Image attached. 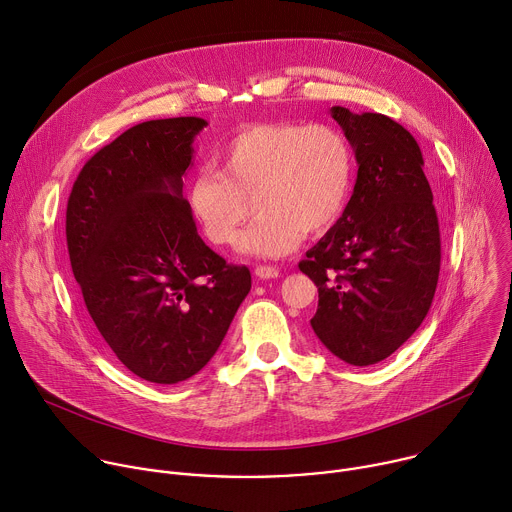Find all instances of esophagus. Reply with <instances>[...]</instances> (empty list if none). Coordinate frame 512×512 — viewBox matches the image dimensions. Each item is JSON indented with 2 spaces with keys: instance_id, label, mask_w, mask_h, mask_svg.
Segmentation results:
<instances>
[{
  "instance_id": "34e87169",
  "label": "esophagus",
  "mask_w": 512,
  "mask_h": 512,
  "mask_svg": "<svg viewBox=\"0 0 512 512\" xmlns=\"http://www.w3.org/2000/svg\"><path fill=\"white\" fill-rule=\"evenodd\" d=\"M255 275L259 279H275V277H279V269L273 265H257Z\"/></svg>"
}]
</instances>
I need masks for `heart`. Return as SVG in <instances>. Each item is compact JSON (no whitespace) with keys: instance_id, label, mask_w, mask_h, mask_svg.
I'll list each match as a JSON object with an SVG mask.
<instances>
[{"instance_id":"b5f03b06","label":"heart","mask_w":512,"mask_h":512,"mask_svg":"<svg viewBox=\"0 0 512 512\" xmlns=\"http://www.w3.org/2000/svg\"><path fill=\"white\" fill-rule=\"evenodd\" d=\"M218 174L198 172L186 192L200 233L231 245L255 206L239 251L281 257L306 237L326 233L344 210L354 182L348 137L328 123H253L214 152Z\"/></svg>"}]
</instances>
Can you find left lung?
Here are the masks:
<instances>
[{
    "label": "left lung",
    "instance_id": "1",
    "mask_svg": "<svg viewBox=\"0 0 512 512\" xmlns=\"http://www.w3.org/2000/svg\"><path fill=\"white\" fill-rule=\"evenodd\" d=\"M330 113L354 150L356 184L336 225L298 267L318 287L310 324L320 342L369 367L425 320L440 277V225L415 137L381 113Z\"/></svg>",
    "mask_w": 512,
    "mask_h": 512
}]
</instances>
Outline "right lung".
<instances>
[{"mask_svg": "<svg viewBox=\"0 0 512 512\" xmlns=\"http://www.w3.org/2000/svg\"><path fill=\"white\" fill-rule=\"evenodd\" d=\"M200 117L133 125L81 170L66 204L70 267L89 316L125 367L150 383L196 375L251 289L198 237L182 194Z\"/></svg>", "mask_w": 512, "mask_h": 512, "instance_id": "1", "label": "right lung"}]
</instances>
